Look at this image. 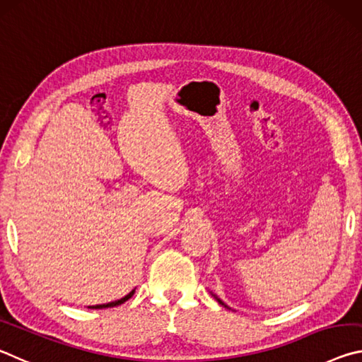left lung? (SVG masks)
Listing matches in <instances>:
<instances>
[{
  "label": "left lung",
  "instance_id": "left-lung-1",
  "mask_svg": "<svg viewBox=\"0 0 362 362\" xmlns=\"http://www.w3.org/2000/svg\"><path fill=\"white\" fill-rule=\"evenodd\" d=\"M211 295H213V293H211ZM213 297H215V298H216V301H218V303H220V305H223L224 308H229V306H228L226 303H224V301H223V300H220V298H218V297H216V295H213ZM229 310H230V308H229Z\"/></svg>",
  "mask_w": 362,
  "mask_h": 362
}]
</instances>
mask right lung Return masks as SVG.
Masks as SVG:
<instances>
[{
    "label": "right lung",
    "mask_w": 362,
    "mask_h": 362,
    "mask_svg": "<svg viewBox=\"0 0 362 362\" xmlns=\"http://www.w3.org/2000/svg\"><path fill=\"white\" fill-rule=\"evenodd\" d=\"M134 292H136V288H133L132 292H129L128 295H125V297L123 298H120V300H115V301H110V303H104V305H94V306H88L90 308V310H103V308H114V306H118V305H122V303H125L127 300H129L134 295Z\"/></svg>",
    "instance_id": "right-lung-1"
}]
</instances>
